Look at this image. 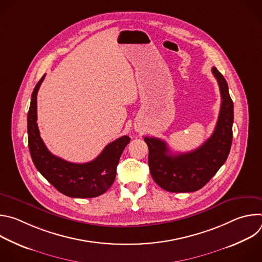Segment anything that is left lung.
<instances>
[{
  "label": "left lung",
  "instance_id": "left-lung-1",
  "mask_svg": "<svg viewBox=\"0 0 262 262\" xmlns=\"http://www.w3.org/2000/svg\"><path fill=\"white\" fill-rule=\"evenodd\" d=\"M221 93V108L215 128L200 147L191 152L171 154L167 143L159 138L145 137L150 174L162 189L172 193L195 192L210 180L226 162L232 143L233 101L226 80L211 68Z\"/></svg>",
  "mask_w": 262,
  "mask_h": 262
}]
</instances>
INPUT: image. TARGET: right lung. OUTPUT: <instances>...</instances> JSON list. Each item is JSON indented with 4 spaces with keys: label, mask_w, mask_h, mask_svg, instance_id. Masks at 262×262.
<instances>
[{
    "label": "right lung",
    "mask_w": 262,
    "mask_h": 262,
    "mask_svg": "<svg viewBox=\"0 0 262 262\" xmlns=\"http://www.w3.org/2000/svg\"><path fill=\"white\" fill-rule=\"evenodd\" d=\"M43 76L35 86L28 112L29 150L36 169L60 193L71 198H93L105 193L113 184L120 157L130 138L123 136L107 144L93 161L76 164L52 155L37 125V92Z\"/></svg>",
    "instance_id": "add662e5"
}]
</instances>
